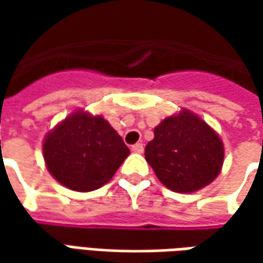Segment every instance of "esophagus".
Segmentation results:
<instances>
[{
	"instance_id": "esophagus-1",
	"label": "esophagus",
	"mask_w": 263,
	"mask_h": 263,
	"mask_svg": "<svg viewBox=\"0 0 263 263\" xmlns=\"http://www.w3.org/2000/svg\"><path fill=\"white\" fill-rule=\"evenodd\" d=\"M132 151H133L135 154H142V152H143V145H142V143H136V145L132 146Z\"/></svg>"
}]
</instances>
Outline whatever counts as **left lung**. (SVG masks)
<instances>
[{"instance_id": "1", "label": "left lung", "mask_w": 263, "mask_h": 263, "mask_svg": "<svg viewBox=\"0 0 263 263\" xmlns=\"http://www.w3.org/2000/svg\"><path fill=\"white\" fill-rule=\"evenodd\" d=\"M154 135L145 158L170 190L192 193L217 178L224 162V145L200 117L183 109L162 120Z\"/></svg>"}]
</instances>
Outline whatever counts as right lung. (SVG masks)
Instances as JSON below:
<instances>
[{
    "label": "right lung",
    "instance_id": "add662e5",
    "mask_svg": "<svg viewBox=\"0 0 263 263\" xmlns=\"http://www.w3.org/2000/svg\"><path fill=\"white\" fill-rule=\"evenodd\" d=\"M130 151L101 116L76 111L49 132L44 159L58 183L76 192H92L108 183Z\"/></svg>",
    "mask_w": 263,
    "mask_h": 263
}]
</instances>
